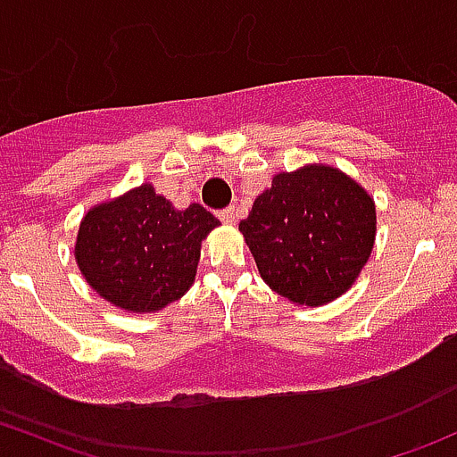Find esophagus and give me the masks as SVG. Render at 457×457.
Masks as SVG:
<instances>
[{
    "label": "esophagus",
    "instance_id": "obj_1",
    "mask_svg": "<svg viewBox=\"0 0 457 457\" xmlns=\"http://www.w3.org/2000/svg\"><path fill=\"white\" fill-rule=\"evenodd\" d=\"M219 219L223 220L225 225H234L237 223V210H234V207H225V210L219 212Z\"/></svg>",
    "mask_w": 457,
    "mask_h": 457
}]
</instances>
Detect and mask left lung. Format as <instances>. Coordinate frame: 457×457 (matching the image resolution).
I'll list each match as a JSON object with an SVG mask.
<instances>
[{
  "instance_id": "obj_1",
  "label": "left lung",
  "mask_w": 457,
  "mask_h": 457,
  "mask_svg": "<svg viewBox=\"0 0 457 457\" xmlns=\"http://www.w3.org/2000/svg\"><path fill=\"white\" fill-rule=\"evenodd\" d=\"M238 229L276 294L318 307L343 296L370 261L376 203L338 168L314 163L276 174Z\"/></svg>"
}]
</instances>
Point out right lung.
Instances as JSON below:
<instances>
[{"label":"right lung","mask_w":457,"mask_h":457,"mask_svg":"<svg viewBox=\"0 0 457 457\" xmlns=\"http://www.w3.org/2000/svg\"><path fill=\"white\" fill-rule=\"evenodd\" d=\"M219 219L199 203L174 210L150 183L87 210L75 258L92 289L130 314H152L192 287L201 241Z\"/></svg>","instance_id":"1"}]
</instances>
